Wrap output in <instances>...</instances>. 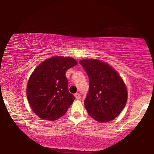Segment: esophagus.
<instances>
[{
  "label": "esophagus",
  "instance_id": "obj_1",
  "mask_svg": "<svg viewBox=\"0 0 154 154\" xmlns=\"http://www.w3.org/2000/svg\"><path fill=\"white\" fill-rule=\"evenodd\" d=\"M75 98L77 99V100H79L80 98H81V95H80V94L79 93H75Z\"/></svg>",
  "mask_w": 154,
  "mask_h": 154
}]
</instances>
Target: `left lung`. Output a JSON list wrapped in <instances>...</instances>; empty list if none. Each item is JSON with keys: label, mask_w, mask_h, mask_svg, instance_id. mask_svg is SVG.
<instances>
[{"label": "left lung", "mask_w": 154, "mask_h": 154, "mask_svg": "<svg viewBox=\"0 0 154 154\" xmlns=\"http://www.w3.org/2000/svg\"><path fill=\"white\" fill-rule=\"evenodd\" d=\"M79 63L89 77V91L84 101L88 114L100 123L112 121L127 103L123 80L113 67L100 60H82Z\"/></svg>", "instance_id": "1"}]
</instances>
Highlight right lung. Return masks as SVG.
Instances as JSON below:
<instances>
[{
	"label": "right lung",
	"mask_w": 154,
	"mask_h": 154,
	"mask_svg": "<svg viewBox=\"0 0 154 154\" xmlns=\"http://www.w3.org/2000/svg\"><path fill=\"white\" fill-rule=\"evenodd\" d=\"M76 64L72 57L54 56L41 62L31 73L26 95L31 109L41 119L55 121L72 104L75 97L69 92L65 73Z\"/></svg>",
	"instance_id": "add662e5"
}]
</instances>
